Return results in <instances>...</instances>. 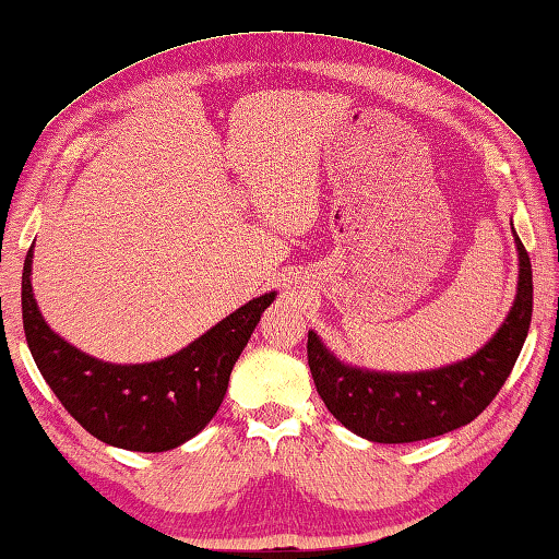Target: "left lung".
Listing matches in <instances>:
<instances>
[{
	"mask_svg": "<svg viewBox=\"0 0 559 559\" xmlns=\"http://www.w3.org/2000/svg\"><path fill=\"white\" fill-rule=\"evenodd\" d=\"M515 246V300L492 338L471 358L415 373L370 370L341 360L316 331H308V366L333 418L385 445L438 438L475 420L508 380L533 321V265L518 234Z\"/></svg>",
	"mask_w": 559,
	"mask_h": 559,
	"instance_id": "8db88e82",
	"label": "left lung"
}]
</instances>
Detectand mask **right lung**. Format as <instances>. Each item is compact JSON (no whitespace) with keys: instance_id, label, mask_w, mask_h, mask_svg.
<instances>
[{"instance_id":"1","label":"right lung","mask_w":559,"mask_h":559,"mask_svg":"<svg viewBox=\"0 0 559 559\" xmlns=\"http://www.w3.org/2000/svg\"><path fill=\"white\" fill-rule=\"evenodd\" d=\"M32 259L34 246L22 273V321L39 373L86 432L134 453H166L206 428L253 328L276 300V290L248 300L174 356L109 362L79 350L44 321Z\"/></svg>"}]
</instances>
